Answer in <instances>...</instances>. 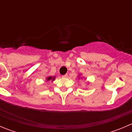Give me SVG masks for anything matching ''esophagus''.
<instances>
[{"label": "esophagus", "instance_id": "1", "mask_svg": "<svg viewBox=\"0 0 132 132\" xmlns=\"http://www.w3.org/2000/svg\"><path fill=\"white\" fill-rule=\"evenodd\" d=\"M62 78H67L68 77V74H66V75H64L62 76Z\"/></svg>", "mask_w": 132, "mask_h": 132}]
</instances>
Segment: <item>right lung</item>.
<instances>
[{
  "instance_id": "add662e5",
  "label": "right lung",
  "mask_w": 132,
  "mask_h": 132,
  "mask_svg": "<svg viewBox=\"0 0 132 132\" xmlns=\"http://www.w3.org/2000/svg\"><path fill=\"white\" fill-rule=\"evenodd\" d=\"M55 77H48L47 78H46V80L47 81H50V80H52V82H53V81L54 80H55Z\"/></svg>"
}]
</instances>
